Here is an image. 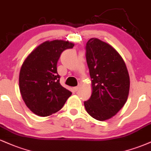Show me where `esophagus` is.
Returning a JSON list of instances; mask_svg holds the SVG:
<instances>
[{
  "label": "esophagus",
  "instance_id": "obj_1",
  "mask_svg": "<svg viewBox=\"0 0 151 151\" xmlns=\"http://www.w3.org/2000/svg\"><path fill=\"white\" fill-rule=\"evenodd\" d=\"M79 88L80 87L79 86H76V87H74V90H75V91H78V89H79Z\"/></svg>",
  "mask_w": 151,
  "mask_h": 151
}]
</instances>
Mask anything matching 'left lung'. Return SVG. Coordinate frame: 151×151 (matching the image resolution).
I'll return each instance as SVG.
<instances>
[{"label":"left lung","mask_w":151,"mask_h":151,"mask_svg":"<svg viewBox=\"0 0 151 151\" xmlns=\"http://www.w3.org/2000/svg\"><path fill=\"white\" fill-rule=\"evenodd\" d=\"M92 95L84 102L87 112L99 121L116 115L129 96L130 79L125 62L114 48L97 38L86 44Z\"/></svg>","instance_id":"left-lung-1"}]
</instances>
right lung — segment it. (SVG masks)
Masks as SVG:
<instances>
[{"label": "right lung", "instance_id": "right-lung-1", "mask_svg": "<svg viewBox=\"0 0 151 151\" xmlns=\"http://www.w3.org/2000/svg\"><path fill=\"white\" fill-rule=\"evenodd\" d=\"M74 44L68 41H46L25 58L21 66L19 86L24 103L34 114L50 116L64 105L72 93L60 84L57 62L63 51Z\"/></svg>", "mask_w": 151, "mask_h": 151}]
</instances>
